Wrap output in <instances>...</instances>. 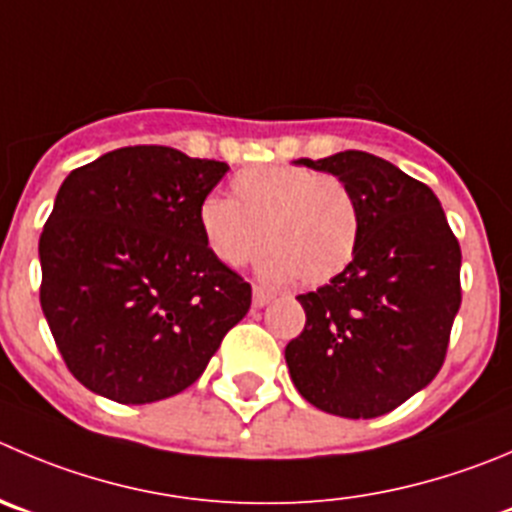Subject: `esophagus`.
<instances>
[{
  "mask_svg": "<svg viewBox=\"0 0 512 512\" xmlns=\"http://www.w3.org/2000/svg\"><path fill=\"white\" fill-rule=\"evenodd\" d=\"M271 299H274V294H271L269 289H264V286H253V309H264Z\"/></svg>",
  "mask_w": 512,
  "mask_h": 512,
  "instance_id": "1",
  "label": "esophagus"
}]
</instances>
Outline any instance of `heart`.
Returning <instances> with one entry per match:
<instances>
[{"label": "heart", "instance_id": "obj_1", "mask_svg": "<svg viewBox=\"0 0 512 512\" xmlns=\"http://www.w3.org/2000/svg\"><path fill=\"white\" fill-rule=\"evenodd\" d=\"M203 246L218 264L238 269L264 248L271 281L329 284L354 259L359 208L334 175L299 165H251L233 175L231 198L206 196L196 211Z\"/></svg>", "mask_w": 512, "mask_h": 512}]
</instances>
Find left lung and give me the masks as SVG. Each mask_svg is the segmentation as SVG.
Instances as JSON below:
<instances>
[{
    "label": "left lung",
    "mask_w": 512,
    "mask_h": 512,
    "mask_svg": "<svg viewBox=\"0 0 512 512\" xmlns=\"http://www.w3.org/2000/svg\"><path fill=\"white\" fill-rule=\"evenodd\" d=\"M294 163L349 188L359 243L337 279L296 296L306 324L286 344L291 382L329 415H387L445 362L460 309V243L435 193L389 160L344 150Z\"/></svg>",
    "instance_id": "obj_1"
}]
</instances>
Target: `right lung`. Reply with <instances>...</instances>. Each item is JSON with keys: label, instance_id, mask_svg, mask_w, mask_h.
Instances as JSON below:
<instances>
[{"label": "right lung", "instance_id": "obj_1", "mask_svg": "<svg viewBox=\"0 0 512 512\" xmlns=\"http://www.w3.org/2000/svg\"><path fill=\"white\" fill-rule=\"evenodd\" d=\"M228 165L133 145L72 170L40 236V304L90 392L148 405L191 387L251 286L203 246L198 203Z\"/></svg>", "mask_w": 512, "mask_h": 512}]
</instances>
